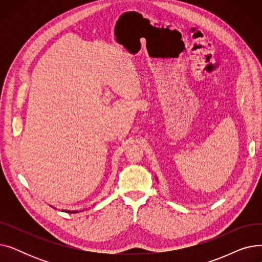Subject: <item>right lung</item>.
I'll return each mask as SVG.
<instances>
[{
	"mask_svg": "<svg viewBox=\"0 0 262 262\" xmlns=\"http://www.w3.org/2000/svg\"><path fill=\"white\" fill-rule=\"evenodd\" d=\"M62 211H63V210H62ZM64 212H68V213H69V212H70V213H71V212H72V213H76V212H78V211H70V210H64Z\"/></svg>",
	"mask_w": 262,
	"mask_h": 262,
	"instance_id": "obj_1",
	"label": "right lung"
}]
</instances>
